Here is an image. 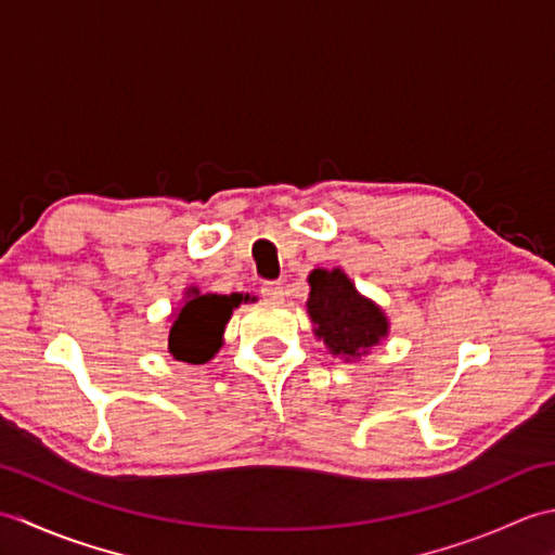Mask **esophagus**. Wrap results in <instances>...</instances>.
<instances>
[{"label":"esophagus","mask_w":555,"mask_h":555,"mask_svg":"<svg viewBox=\"0 0 555 555\" xmlns=\"http://www.w3.org/2000/svg\"><path fill=\"white\" fill-rule=\"evenodd\" d=\"M259 293H262V298L269 300V302H281V300H284V286L276 284V281H269V284H262Z\"/></svg>","instance_id":"obj_1"}]
</instances>
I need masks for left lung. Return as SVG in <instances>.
I'll return each mask as SVG.
<instances>
[{
    "instance_id": "8db88e82",
    "label": "left lung",
    "mask_w": 555,
    "mask_h": 555,
    "mask_svg": "<svg viewBox=\"0 0 555 555\" xmlns=\"http://www.w3.org/2000/svg\"><path fill=\"white\" fill-rule=\"evenodd\" d=\"M308 314L314 336L324 340L332 356L346 362L367 356L370 348L388 336V320L379 305L358 293L340 269L310 271Z\"/></svg>"
}]
</instances>
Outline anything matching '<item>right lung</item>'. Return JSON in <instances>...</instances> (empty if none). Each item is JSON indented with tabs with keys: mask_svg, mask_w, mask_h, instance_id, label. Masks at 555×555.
<instances>
[{
	"mask_svg": "<svg viewBox=\"0 0 555 555\" xmlns=\"http://www.w3.org/2000/svg\"><path fill=\"white\" fill-rule=\"evenodd\" d=\"M250 296L231 293H199L197 288H188L183 305L173 314L169 326V352L181 362L205 364L215 358V352L223 344V328H227L233 310L241 302H247ZM255 300V298H253Z\"/></svg>",
	"mask_w": 555,
	"mask_h": 555,
	"instance_id": "right-lung-1",
	"label": "right lung"
}]
</instances>
